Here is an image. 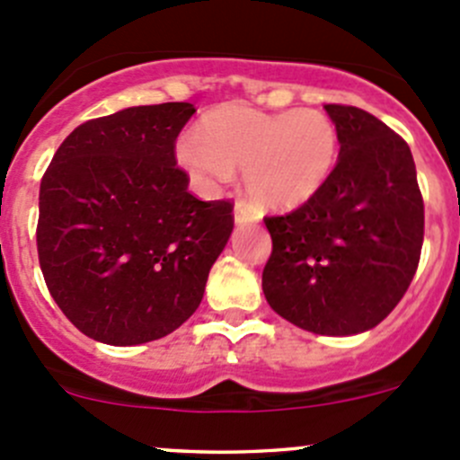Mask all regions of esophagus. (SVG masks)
<instances>
[{
  "mask_svg": "<svg viewBox=\"0 0 460 460\" xmlns=\"http://www.w3.org/2000/svg\"><path fill=\"white\" fill-rule=\"evenodd\" d=\"M234 217H235V225H253V222L260 220L258 213L253 211L252 207H247L244 202H235Z\"/></svg>",
  "mask_w": 460,
  "mask_h": 460,
  "instance_id": "esophagus-1",
  "label": "esophagus"
}]
</instances>
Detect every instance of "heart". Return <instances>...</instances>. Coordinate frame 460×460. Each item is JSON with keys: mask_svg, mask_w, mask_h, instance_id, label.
<instances>
[{"mask_svg": "<svg viewBox=\"0 0 460 460\" xmlns=\"http://www.w3.org/2000/svg\"><path fill=\"white\" fill-rule=\"evenodd\" d=\"M178 160L202 187H217L243 169L244 191L258 207L291 211L324 187L338 160L332 119L314 109L280 113L243 102L216 106L182 137Z\"/></svg>", "mask_w": 460, "mask_h": 460, "instance_id": "1", "label": "heart"}]
</instances>
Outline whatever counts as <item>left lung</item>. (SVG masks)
I'll use <instances>...</instances> for the list:
<instances>
[{
  "label": "left lung",
  "mask_w": 460,
  "mask_h": 460,
  "mask_svg": "<svg viewBox=\"0 0 460 460\" xmlns=\"http://www.w3.org/2000/svg\"><path fill=\"white\" fill-rule=\"evenodd\" d=\"M341 151L316 196L264 217L271 256L262 271L269 307L305 332L354 336L401 303L423 247L416 164L401 136L356 106L324 104Z\"/></svg>",
  "instance_id": "1"
}]
</instances>
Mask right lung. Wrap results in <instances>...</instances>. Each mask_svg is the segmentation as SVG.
<instances>
[{"label": "right lung", "mask_w": 460, "mask_h": 460, "mask_svg": "<svg viewBox=\"0 0 460 460\" xmlns=\"http://www.w3.org/2000/svg\"><path fill=\"white\" fill-rule=\"evenodd\" d=\"M189 102L131 106L80 124L40 187L37 253L50 296L82 333L127 347L175 332L234 231L175 162Z\"/></svg>", "instance_id": "add662e5"}]
</instances>
